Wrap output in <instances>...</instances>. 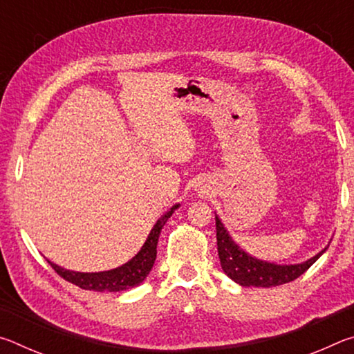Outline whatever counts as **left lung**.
<instances>
[{
    "mask_svg": "<svg viewBox=\"0 0 354 354\" xmlns=\"http://www.w3.org/2000/svg\"><path fill=\"white\" fill-rule=\"evenodd\" d=\"M215 230H217V247L221 268L232 281L245 287H277L290 283L301 277L326 251L325 248L319 254L310 257L309 261L297 263V266H278V263L254 259L239 248L232 242L218 217H215Z\"/></svg>",
    "mask_w": 354,
    "mask_h": 354,
    "instance_id": "obj_1",
    "label": "left lung"
}]
</instances>
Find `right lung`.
Instances as JSON below:
<instances>
[{
	"instance_id": "1",
	"label": "right lung",
	"mask_w": 354,
	"mask_h": 354,
	"mask_svg": "<svg viewBox=\"0 0 354 354\" xmlns=\"http://www.w3.org/2000/svg\"><path fill=\"white\" fill-rule=\"evenodd\" d=\"M178 207L173 206L169 212H165L162 217L158 220V223L149 232L147 242L143 243L142 250L137 253L133 259L124 263V266L113 268L109 272H100V273H81V272H70L65 268L56 266V263L50 262L59 277L64 278L68 283L81 287L84 290H95V292H122L128 290L131 287L139 286L143 279L148 277L154 266L156 254H158V241L160 236V230H162L165 221L171 217V214Z\"/></svg>"
}]
</instances>
